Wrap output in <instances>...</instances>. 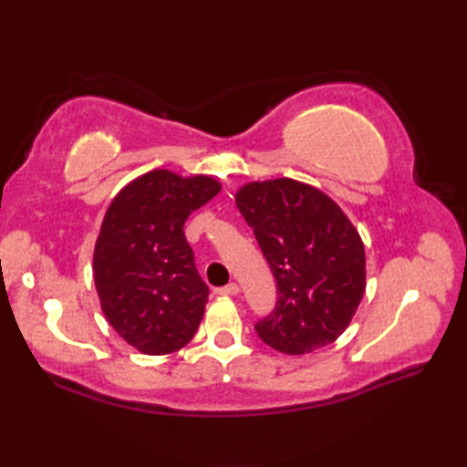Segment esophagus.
<instances>
[{"label":"esophagus","mask_w":467,"mask_h":467,"mask_svg":"<svg viewBox=\"0 0 467 467\" xmlns=\"http://www.w3.org/2000/svg\"><path fill=\"white\" fill-rule=\"evenodd\" d=\"M218 295H224V296H233V295H239L241 293V286L236 283H228L226 286H221V289H216Z\"/></svg>","instance_id":"esophagus-1"}]
</instances>
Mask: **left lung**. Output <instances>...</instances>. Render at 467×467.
<instances>
[{"mask_svg": "<svg viewBox=\"0 0 467 467\" xmlns=\"http://www.w3.org/2000/svg\"><path fill=\"white\" fill-rule=\"evenodd\" d=\"M276 279L275 311L256 333L286 355L333 343L365 295V249L331 196L293 178L243 184L234 194Z\"/></svg>", "mask_w": 467, "mask_h": 467, "instance_id": "obj_1", "label": "left lung"}]
</instances>
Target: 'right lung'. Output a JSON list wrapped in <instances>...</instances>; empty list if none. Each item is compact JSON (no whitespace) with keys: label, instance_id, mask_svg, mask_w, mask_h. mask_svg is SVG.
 Returning a JSON list of instances; mask_svg holds the SVG:
<instances>
[{"label":"right lung","instance_id":"obj_1","mask_svg":"<svg viewBox=\"0 0 467 467\" xmlns=\"http://www.w3.org/2000/svg\"><path fill=\"white\" fill-rule=\"evenodd\" d=\"M221 188L208 174L156 168L108 206L94 246V285L106 321L144 355L182 349L202 321L208 286L182 226Z\"/></svg>","mask_w":467,"mask_h":467}]
</instances>
